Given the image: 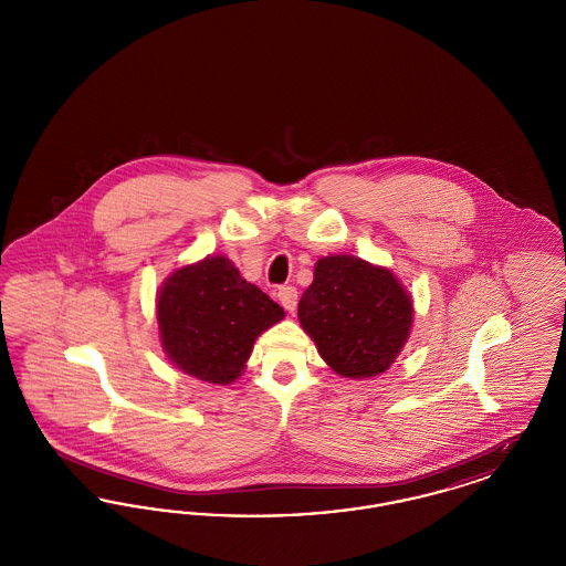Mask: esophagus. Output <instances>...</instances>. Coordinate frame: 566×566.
<instances>
[{"mask_svg":"<svg viewBox=\"0 0 566 566\" xmlns=\"http://www.w3.org/2000/svg\"><path fill=\"white\" fill-rule=\"evenodd\" d=\"M296 296H298V293H296L295 286H282V289L277 291V301H280L282 307L289 310V312H295Z\"/></svg>","mask_w":566,"mask_h":566,"instance_id":"1","label":"esophagus"}]
</instances>
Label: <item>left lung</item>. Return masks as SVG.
<instances>
[{
  "label": "left lung",
  "instance_id": "8db88e82",
  "mask_svg": "<svg viewBox=\"0 0 566 566\" xmlns=\"http://www.w3.org/2000/svg\"><path fill=\"white\" fill-rule=\"evenodd\" d=\"M411 298L392 271L356 256H324L298 301V323L326 365L344 377L384 374L411 326Z\"/></svg>",
  "mask_w": 566,
  "mask_h": 566
}]
</instances>
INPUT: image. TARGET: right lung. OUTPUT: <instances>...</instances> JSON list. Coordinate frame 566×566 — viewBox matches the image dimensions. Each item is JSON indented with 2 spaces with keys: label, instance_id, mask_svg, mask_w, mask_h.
<instances>
[{
  "label": "right lung",
  "instance_id": "obj_1",
  "mask_svg": "<svg viewBox=\"0 0 566 566\" xmlns=\"http://www.w3.org/2000/svg\"><path fill=\"white\" fill-rule=\"evenodd\" d=\"M282 318V307L224 256L176 271L157 298L165 354L185 374L210 384L235 381L254 339Z\"/></svg>",
  "mask_w": 566,
  "mask_h": 566
}]
</instances>
